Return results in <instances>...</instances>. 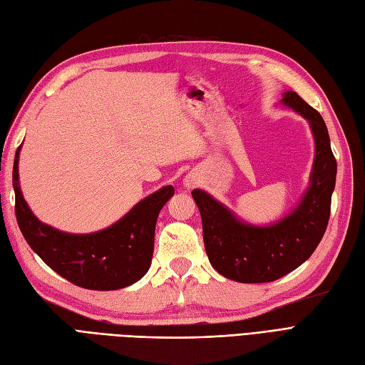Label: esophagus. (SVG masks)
<instances>
[{"label":"esophagus","mask_w":365,"mask_h":365,"mask_svg":"<svg viewBox=\"0 0 365 365\" xmlns=\"http://www.w3.org/2000/svg\"><path fill=\"white\" fill-rule=\"evenodd\" d=\"M185 185L187 187H193L195 185V178H192V176H187V178H185Z\"/></svg>","instance_id":"34e87169"}]
</instances>
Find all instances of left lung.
Returning a JSON list of instances; mask_svg holds the SVG:
<instances>
[{
	"instance_id": "obj_1",
	"label": "left lung",
	"mask_w": 365,
	"mask_h": 365,
	"mask_svg": "<svg viewBox=\"0 0 365 365\" xmlns=\"http://www.w3.org/2000/svg\"><path fill=\"white\" fill-rule=\"evenodd\" d=\"M309 121L314 136V164L310 187L298 209L269 227L244 224L209 193L192 190L202 220V238L213 269L238 282H270L290 273L310 258L326 233L331 193L336 182L327 125L318 110L297 92L282 98Z\"/></svg>"
}]
</instances>
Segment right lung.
Here are the masks:
<instances>
[{
	"mask_svg": "<svg viewBox=\"0 0 365 365\" xmlns=\"http://www.w3.org/2000/svg\"><path fill=\"white\" fill-rule=\"evenodd\" d=\"M18 147L14 161L15 215L24 240L48 267L68 282L88 290H116L141 279L150 267L155 225L175 189L165 185L138 202L109 229L71 235L39 222L18 184Z\"/></svg>",
	"mask_w": 365,
	"mask_h": 365,
	"instance_id": "right-lung-1",
	"label": "right lung"
}]
</instances>
